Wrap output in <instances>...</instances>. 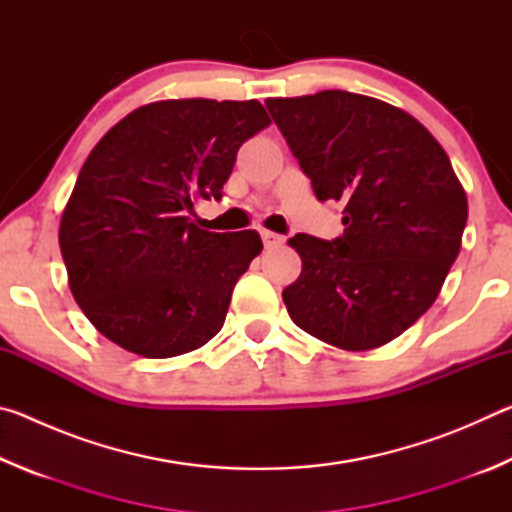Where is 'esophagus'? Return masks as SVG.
<instances>
[{"label": "esophagus", "mask_w": 512, "mask_h": 512, "mask_svg": "<svg viewBox=\"0 0 512 512\" xmlns=\"http://www.w3.org/2000/svg\"><path fill=\"white\" fill-rule=\"evenodd\" d=\"M259 235H262V241H264V246H266V248H275V246L284 244V237H282V235H277V232L262 230V232H259Z\"/></svg>", "instance_id": "esophagus-1"}]
</instances>
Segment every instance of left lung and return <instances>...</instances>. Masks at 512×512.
<instances>
[{"mask_svg":"<svg viewBox=\"0 0 512 512\" xmlns=\"http://www.w3.org/2000/svg\"><path fill=\"white\" fill-rule=\"evenodd\" d=\"M318 201H341L343 235H296L302 273L282 291L293 323L363 352L406 332L461 250L467 196L443 146L418 119L363 94L266 99Z\"/></svg>","mask_w":512,"mask_h":512,"instance_id":"1","label":"left lung"}]
</instances>
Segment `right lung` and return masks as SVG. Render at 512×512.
<instances>
[{
    "label": "right lung",
    "mask_w": 512,
    "mask_h": 512,
    "mask_svg": "<svg viewBox=\"0 0 512 512\" xmlns=\"http://www.w3.org/2000/svg\"><path fill=\"white\" fill-rule=\"evenodd\" d=\"M268 124L255 99H169L133 110L94 146L58 241L72 296L106 339L169 359L219 334L262 239L203 230L187 214L219 201L239 146Z\"/></svg>",
    "instance_id": "add662e5"
}]
</instances>
